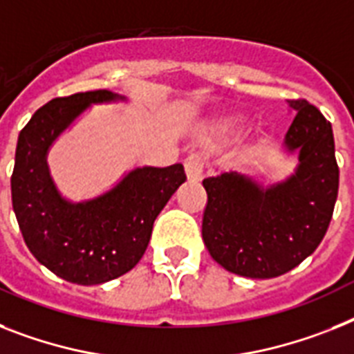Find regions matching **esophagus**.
Masks as SVG:
<instances>
[{"instance_id": "obj_1", "label": "esophagus", "mask_w": 354, "mask_h": 354, "mask_svg": "<svg viewBox=\"0 0 354 354\" xmlns=\"http://www.w3.org/2000/svg\"><path fill=\"white\" fill-rule=\"evenodd\" d=\"M203 159L198 156H188L184 159V170L189 183H198L203 179Z\"/></svg>"}]
</instances>
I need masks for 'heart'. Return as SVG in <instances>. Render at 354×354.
Here are the masks:
<instances>
[{
	"label": "heart",
	"mask_w": 354,
	"mask_h": 354,
	"mask_svg": "<svg viewBox=\"0 0 354 354\" xmlns=\"http://www.w3.org/2000/svg\"><path fill=\"white\" fill-rule=\"evenodd\" d=\"M248 119L244 115H230V118H223L221 121H217V124L213 127V131L217 133V136H233L239 130L246 127Z\"/></svg>",
	"instance_id": "b5f03b06"
}]
</instances>
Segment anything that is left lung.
<instances>
[{
    "label": "left lung",
    "mask_w": 354,
    "mask_h": 354,
    "mask_svg": "<svg viewBox=\"0 0 354 354\" xmlns=\"http://www.w3.org/2000/svg\"><path fill=\"white\" fill-rule=\"evenodd\" d=\"M289 106L297 115L284 148L299 153L295 174L268 188L236 171L203 180V241L213 261L235 275H284L317 250L331 223L338 195L331 122L306 99Z\"/></svg>",
    "instance_id": "obj_1"
}]
</instances>
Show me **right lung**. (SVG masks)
Here are the masks:
<instances>
[{"instance_id": "right-lung-1", "label": "right lung", "mask_w": 354, "mask_h": 354, "mask_svg": "<svg viewBox=\"0 0 354 354\" xmlns=\"http://www.w3.org/2000/svg\"><path fill=\"white\" fill-rule=\"evenodd\" d=\"M124 101L110 90L52 99L19 131L10 177L12 208L25 244L41 264L72 284L118 279L145 255L157 215L186 180L183 165L142 166L110 192L70 203L46 165L52 142L92 104Z\"/></svg>"}]
</instances>
